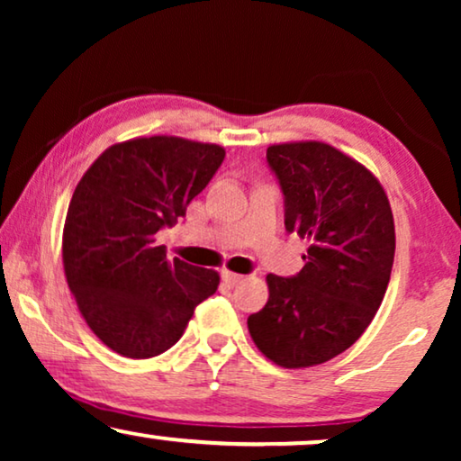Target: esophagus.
Segmentation results:
<instances>
[{
    "instance_id": "obj_1",
    "label": "esophagus",
    "mask_w": 461,
    "mask_h": 461,
    "mask_svg": "<svg viewBox=\"0 0 461 461\" xmlns=\"http://www.w3.org/2000/svg\"><path fill=\"white\" fill-rule=\"evenodd\" d=\"M245 276L239 275V273H230V270H222V281L226 283L229 287H235L239 283H243Z\"/></svg>"
}]
</instances>
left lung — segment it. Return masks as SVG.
Here are the masks:
<instances>
[{
	"label": "left lung",
	"mask_w": 461,
	"mask_h": 461,
	"mask_svg": "<svg viewBox=\"0 0 461 461\" xmlns=\"http://www.w3.org/2000/svg\"><path fill=\"white\" fill-rule=\"evenodd\" d=\"M285 229L311 243L295 276L268 275V302L249 314L251 339L285 369L350 348L374 321L394 262V218L380 180L327 142L270 144Z\"/></svg>",
	"instance_id": "1"
}]
</instances>
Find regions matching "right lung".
I'll return each mask as SVG.
<instances>
[{
  "label": "right lung",
  "mask_w": 461,
  "mask_h": 461,
  "mask_svg": "<svg viewBox=\"0 0 461 461\" xmlns=\"http://www.w3.org/2000/svg\"><path fill=\"white\" fill-rule=\"evenodd\" d=\"M220 144L142 136L104 150L81 176L62 230V267L81 317L117 355L150 358L178 342L220 275L167 260L174 226L224 161Z\"/></svg>",
  "instance_id": "1"
}]
</instances>
